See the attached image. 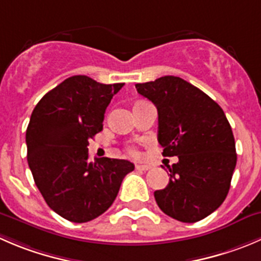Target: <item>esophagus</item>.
<instances>
[{
    "instance_id": "esophagus-1",
    "label": "esophagus",
    "mask_w": 261,
    "mask_h": 261,
    "mask_svg": "<svg viewBox=\"0 0 261 261\" xmlns=\"http://www.w3.org/2000/svg\"><path fill=\"white\" fill-rule=\"evenodd\" d=\"M135 168L138 169V171H149L151 167L148 166V164H136Z\"/></svg>"
}]
</instances>
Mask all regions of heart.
Wrapping results in <instances>:
<instances>
[{
  "instance_id": "1",
  "label": "heart",
  "mask_w": 261,
  "mask_h": 261,
  "mask_svg": "<svg viewBox=\"0 0 261 261\" xmlns=\"http://www.w3.org/2000/svg\"><path fill=\"white\" fill-rule=\"evenodd\" d=\"M131 153H133V154H136V151L134 150V149H131Z\"/></svg>"
}]
</instances>
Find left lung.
<instances>
[{"mask_svg":"<svg viewBox=\"0 0 261 261\" xmlns=\"http://www.w3.org/2000/svg\"><path fill=\"white\" fill-rule=\"evenodd\" d=\"M135 88L158 111L163 155L178 156L168 166L169 184L154 192L156 204L179 222L201 221L229 191L237 162L231 125L218 103L181 77L162 76Z\"/></svg>","mask_w":261,"mask_h":261,"instance_id":"1","label":"left lung"}]
</instances>
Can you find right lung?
I'll return each mask as SVG.
<instances>
[{
    "label": "right lung",
    "mask_w": 261,
    "mask_h": 261,
    "mask_svg": "<svg viewBox=\"0 0 261 261\" xmlns=\"http://www.w3.org/2000/svg\"><path fill=\"white\" fill-rule=\"evenodd\" d=\"M123 85L76 75L33 110L25 136L28 164L45 203L67 221L85 223L105 213L135 168L125 159H88L89 140L103 130L106 108Z\"/></svg>",
    "instance_id": "add662e5"
}]
</instances>
